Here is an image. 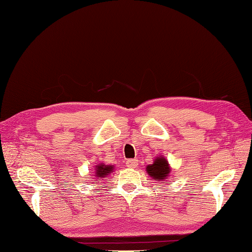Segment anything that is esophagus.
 <instances>
[{"label":"esophagus","mask_w":252,"mask_h":252,"mask_svg":"<svg viewBox=\"0 0 252 252\" xmlns=\"http://www.w3.org/2000/svg\"><path fill=\"white\" fill-rule=\"evenodd\" d=\"M126 166L128 167V168H137L138 167V160L137 159H129L126 161Z\"/></svg>","instance_id":"obj_1"}]
</instances>
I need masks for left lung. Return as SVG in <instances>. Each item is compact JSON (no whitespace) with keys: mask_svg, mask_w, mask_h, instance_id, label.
<instances>
[{"mask_svg":"<svg viewBox=\"0 0 252 252\" xmlns=\"http://www.w3.org/2000/svg\"><path fill=\"white\" fill-rule=\"evenodd\" d=\"M147 171L151 177L154 179H157V182H159L161 179H166L169 175V164L165 158L162 157H157V159H155L154 164L147 166Z\"/></svg>","mask_w":252,"mask_h":252,"instance_id":"left-lung-1","label":"left lung"}]
</instances>
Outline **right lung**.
I'll return each instance as SVG.
<instances>
[{
    "mask_svg": "<svg viewBox=\"0 0 252 252\" xmlns=\"http://www.w3.org/2000/svg\"><path fill=\"white\" fill-rule=\"evenodd\" d=\"M96 167H97V169H96V177L97 178H104L106 175H108L110 171L113 170V166H106V165L100 164Z\"/></svg>",
    "mask_w": 252,
    "mask_h": 252,
    "instance_id": "add662e5",
    "label": "right lung"
}]
</instances>
